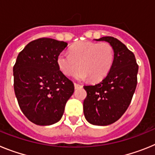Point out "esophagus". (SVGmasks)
Returning <instances> with one entry per match:
<instances>
[{
	"label": "esophagus",
	"instance_id": "1",
	"mask_svg": "<svg viewBox=\"0 0 155 155\" xmlns=\"http://www.w3.org/2000/svg\"><path fill=\"white\" fill-rule=\"evenodd\" d=\"M81 87V85L79 84H77V83H74V87L75 88H78V87Z\"/></svg>",
	"mask_w": 155,
	"mask_h": 155
}]
</instances>
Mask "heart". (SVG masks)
<instances>
[{
	"instance_id": "obj_1",
	"label": "heart",
	"mask_w": 155,
	"mask_h": 155,
	"mask_svg": "<svg viewBox=\"0 0 155 155\" xmlns=\"http://www.w3.org/2000/svg\"><path fill=\"white\" fill-rule=\"evenodd\" d=\"M114 60L113 48L107 42L97 43L89 41L77 42L70 53L62 52L57 57L59 68L66 75H74L78 80L99 81L110 71Z\"/></svg>"
}]
</instances>
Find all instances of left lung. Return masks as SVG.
Returning a JSON list of instances; mask_svg holds the SVG:
<instances>
[{
  "mask_svg": "<svg viewBox=\"0 0 155 155\" xmlns=\"http://www.w3.org/2000/svg\"><path fill=\"white\" fill-rule=\"evenodd\" d=\"M96 41L109 42L114 60L105 78L94 85H85L84 115L89 124L107 126L119 120L130 104L137 84L138 65L134 53L114 37L104 36Z\"/></svg>",
  "mask_w": 155,
  "mask_h": 155,
  "instance_id": "left-lung-1",
  "label": "left lung"
}]
</instances>
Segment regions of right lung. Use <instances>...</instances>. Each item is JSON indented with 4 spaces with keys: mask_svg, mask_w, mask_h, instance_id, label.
I'll return each mask as SVG.
<instances>
[{
    "mask_svg": "<svg viewBox=\"0 0 155 155\" xmlns=\"http://www.w3.org/2000/svg\"><path fill=\"white\" fill-rule=\"evenodd\" d=\"M68 43L50 38L31 41L20 52L13 68L14 89L19 107L28 120L50 126L61 120L74 91V83L57 64Z\"/></svg>",
    "mask_w": 155,
    "mask_h": 155,
    "instance_id": "right-lung-1",
    "label": "right lung"
}]
</instances>
